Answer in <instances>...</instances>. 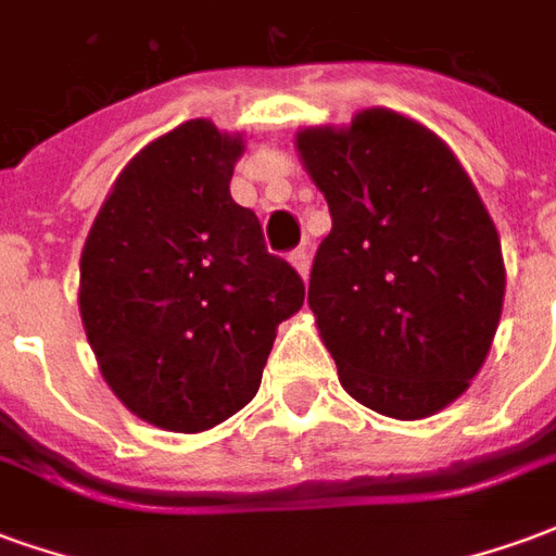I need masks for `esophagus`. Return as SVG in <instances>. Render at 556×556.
Instances as JSON below:
<instances>
[{
	"label": "esophagus",
	"instance_id": "34e87169",
	"mask_svg": "<svg viewBox=\"0 0 556 556\" xmlns=\"http://www.w3.org/2000/svg\"><path fill=\"white\" fill-rule=\"evenodd\" d=\"M289 262L291 267L301 274L303 279H306V274H309V253H306V247H298L294 253H289Z\"/></svg>",
	"mask_w": 556,
	"mask_h": 556
}]
</instances>
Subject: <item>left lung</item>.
Returning <instances> with one entry per match:
<instances>
[{"label":"left lung","mask_w":556,"mask_h":556,"mask_svg":"<svg viewBox=\"0 0 556 556\" xmlns=\"http://www.w3.org/2000/svg\"><path fill=\"white\" fill-rule=\"evenodd\" d=\"M294 148L333 217L309 309L339 384L393 419L453 405L489 357L506 291L470 175L434 130L384 106L303 127Z\"/></svg>","instance_id":"obj_1"}]
</instances>
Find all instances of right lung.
<instances>
[{
  "mask_svg": "<svg viewBox=\"0 0 556 556\" xmlns=\"http://www.w3.org/2000/svg\"><path fill=\"white\" fill-rule=\"evenodd\" d=\"M241 134L207 118L148 142L110 187L79 255V315L103 381L166 431L219 426L262 384L303 282L229 193Z\"/></svg>",
  "mask_w": 556,
  "mask_h": 556,
  "instance_id": "right-lung-1",
  "label": "right lung"
}]
</instances>
